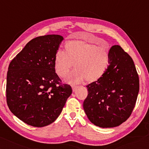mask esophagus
Here are the masks:
<instances>
[{
  "label": "esophagus",
  "instance_id": "34e87169",
  "mask_svg": "<svg viewBox=\"0 0 149 149\" xmlns=\"http://www.w3.org/2000/svg\"><path fill=\"white\" fill-rule=\"evenodd\" d=\"M77 88V86H75V85H72V91L74 92V91L76 90V89Z\"/></svg>",
  "mask_w": 149,
  "mask_h": 149
}]
</instances>
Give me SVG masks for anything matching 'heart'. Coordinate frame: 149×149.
I'll use <instances>...</instances> for the list:
<instances>
[{"label": "heart", "instance_id": "heart-1", "mask_svg": "<svg viewBox=\"0 0 149 149\" xmlns=\"http://www.w3.org/2000/svg\"><path fill=\"white\" fill-rule=\"evenodd\" d=\"M110 46H97L83 40L65 44V52L58 50L54 57V67L60 77H65L74 64L76 67L67 79L72 84L95 82L102 77L110 63Z\"/></svg>", "mask_w": 149, "mask_h": 149}]
</instances>
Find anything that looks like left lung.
<instances>
[{
  "mask_svg": "<svg viewBox=\"0 0 149 149\" xmlns=\"http://www.w3.org/2000/svg\"><path fill=\"white\" fill-rule=\"evenodd\" d=\"M83 108L89 120L103 128L118 126L129 118L139 90L132 57L118 45L110 49V63L103 76L86 86Z\"/></svg>",
  "mask_w": 149,
  "mask_h": 149,
  "instance_id": "left-lung-1",
  "label": "left lung"
}]
</instances>
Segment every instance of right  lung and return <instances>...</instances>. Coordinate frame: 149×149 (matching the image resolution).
<instances>
[{
  "mask_svg": "<svg viewBox=\"0 0 149 149\" xmlns=\"http://www.w3.org/2000/svg\"><path fill=\"white\" fill-rule=\"evenodd\" d=\"M63 37L48 35L33 38L10 62L6 101L10 111L25 124L44 127L59 116L72 93L60 84L54 57Z\"/></svg>",
  "mask_w": 149,
  "mask_h": 149,
  "instance_id": "right-lung-1",
  "label": "right lung"
}]
</instances>
